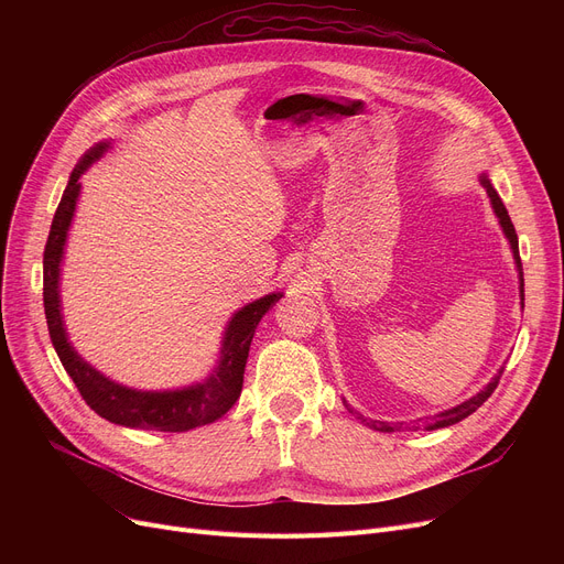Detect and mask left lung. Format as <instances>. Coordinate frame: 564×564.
<instances>
[{
	"mask_svg": "<svg viewBox=\"0 0 564 564\" xmlns=\"http://www.w3.org/2000/svg\"><path fill=\"white\" fill-rule=\"evenodd\" d=\"M480 183H482V187L487 189V196H489V200H491V207H494V213H496V217H498V224H500L502 232H506L508 242H510V249H512V256H514V262H517L519 281H521V283H519V297L523 300V270H521V258H519V237H517L514 224H512V219H510V215H508V210H506V205H502V200H500L498 192L494 189V185H491V181H489V175H487V173H480ZM500 375H502V368L498 370V375H494V377H491V381L487 383V387H485L480 393H476V395L468 398L466 402H462V404H457V406H453V409H446V411L436 413V416L425 425V430H441V427H448V425H455V423L464 421L466 416H470V413L476 411L480 404H485V400L496 391ZM343 404L349 409V413H354V416H357V419H359L364 425H368L370 430H377V432H404V427H406L404 423H383V421L366 419L364 413L354 411V409L347 404V400H343Z\"/></svg>",
	"mask_w": 564,
	"mask_h": 564,
	"instance_id": "obj_1",
	"label": "left lung"
}]
</instances>
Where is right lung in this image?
<instances>
[{
  "instance_id": "add662e5",
  "label": "right lung",
  "mask_w": 564,
  "mask_h": 564,
  "mask_svg": "<svg viewBox=\"0 0 564 564\" xmlns=\"http://www.w3.org/2000/svg\"><path fill=\"white\" fill-rule=\"evenodd\" d=\"M109 141H100L91 151H86V155L73 169L62 203H58L52 219L43 256V302L52 345L56 349V357L62 359L66 372L75 381V387L86 400V404L105 421L123 427L155 432H187L200 425H210L219 421L237 402V398H240L249 347L258 322L283 297V292L264 294V297L232 313V317L226 324L219 361L215 370L203 381L192 383V387L173 391H139L105 377L91 364L84 361L73 347V343L68 340L64 327L58 279H62V260L66 251L68 230L82 192L79 177L88 166L98 162L109 151Z\"/></svg>"
}]
</instances>
